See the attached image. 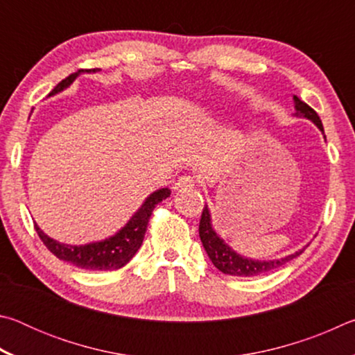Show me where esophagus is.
Wrapping results in <instances>:
<instances>
[{"label":"esophagus","mask_w":355,"mask_h":355,"mask_svg":"<svg viewBox=\"0 0 355 355\" xmlns=\"http://www.w3.org/2000/svg\"><path fill=\"white\" fill-rule=\"evenodd\" d=\"M197 180L194 175H189V173H184V175L180 177L175 183V189L178 191H189L196 186Z\"/></svg>","instance_id":"obj_1"}]
</instances>
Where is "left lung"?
<instances>
[{
  "label": "left lung",
  "instance_id": "left-lung-1",
  "mask_svg": "<svg viewBox=\"0 0 355 355\" xmlns=\"http://www.w3.org/2000/svg\"><path fill=\"white\" fill-rule=\"evenodd\" d=\"M294 105H296L294 106L296 107L294 116L311 120V122H313L324 133L322 122L315 110H311L307 103H304L302 100H299L296 95H294ZM199 235H200V241L203 244V248H205L209 260L213 261L214 266L218 268L220 272L228 274V275H236V277H255V275H263V274L275 271V269L284 266L285 263L299 257L304 252L302 249L299 252H294V254L288 255L285 258H279V260H250V258L241 257L232 248H228V244H225L224 239H220L218 233L213 230L211 214H209V209L207 205L202 211Z\"/></svg>",
  "mask_w": 355,
  "mask_h": 355
}]
</instances>
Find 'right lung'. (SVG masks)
I'll return each instance as SVG.
<instances>
[{
	"mask_svg": "<svg viewBox=\"0 0 355 355\" xmlns=\"http://www.w3.org/2000/svg\"><path fill=\"white\" fill-rule=\"evenodd\" d=\"M95 70L97 69H94V71ZM81 71L83 70H78L75 73L69 75L65 80H62L55 89H53L48 97H51V95H55L64 91L65 87H69ZM169 196L171 189L167 188L155 191L153 194H150L147 197L146 202L142 203V207L137 209L133 218L128 220V224L125 225L122 230H119L114 236L98 243H91L84 245L62 244L55 241V239H51L50 236H46L35 222L34 228L35 232H37L39 238L42 239V243L46 245V249L50 250L51 254H55L59 260L67 261L76 268L89 269V271H114V269L123 268L125 264L135 257L137 249L141 248L144 236H146L150 216H152L155 207L158 205L161 200L167 199Z\"/></svg>",
	"mask_w": 355,
	"mask_h": 355,
	"instance_id": "obj_1",
	"label": "right lung"
}]
</instances>
